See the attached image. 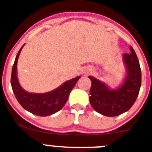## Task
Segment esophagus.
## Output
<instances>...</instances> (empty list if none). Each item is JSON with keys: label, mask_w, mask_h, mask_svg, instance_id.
I'll return each mask as SVG.
<instances>
[{"label": "esophagus", "mask_w": 152, "mask_h": 152, "mask_svg": "<svg viewBox=\"0 0 152 152\" xmlns=\"http://www.w3.org/2000/svg\"><path fill=\"white\" fill-rule=\"evenodd\" d=\"M90 72V70H88V72H87V73H89Z\"/></svg>", "instance_id": "34e87169"}]
</instances>
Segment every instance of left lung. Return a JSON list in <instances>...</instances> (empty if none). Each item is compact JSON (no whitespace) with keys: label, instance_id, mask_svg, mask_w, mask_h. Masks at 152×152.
Here are the masks:
<instances>
[{"label":"left lung","instance_id":"8db88e82","mask_svg":"<svg viewBox=\"0 0 152 152\" xmlns=\"http://www.w3.org/2000/svg\"><path fill=\"white\" fill-rule=\"evenodd\" d=\"M130 54H124L126 76L117 89H110L104 83L92 76L89 101L98 113L107 117H116L129 110L136 102L142 83V73L136 52L130 47Z\"/></svg>","mask_w":152,"mask_h":152}]
</instances>
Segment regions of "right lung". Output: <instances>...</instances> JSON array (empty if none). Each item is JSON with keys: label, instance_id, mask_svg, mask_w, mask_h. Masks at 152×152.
Returning a JSON list of instances; mask_svg holds the SVG:
<instances>
[{"label": "right lung", "instance_id": "obj_1", "mask_svg": "<svg viewBox=\"0 0 152 152\" xmlns=\"http://www.w3.org/2000/svg\"><path fill=\"white\" fill-rule=\"evenodd\" d=\"M23 46L24 45L22 46L20 50H19L12 68L10 79L12 89L19 103L23 108L28 110V112L41 117L51 115L62 109L64 104L67 102L69 93L80 76H77L65 82L60 87L49 92L35 94L25 91L19 83L16 75L17 61Z\"/></svg>", "mask_w": 152, "mask_h": 152}]
</instances>
